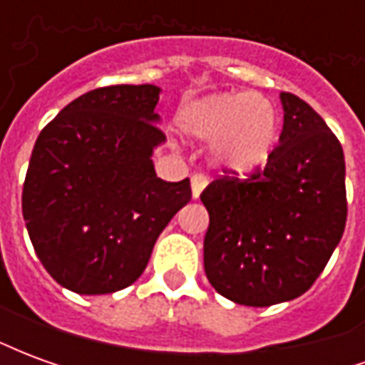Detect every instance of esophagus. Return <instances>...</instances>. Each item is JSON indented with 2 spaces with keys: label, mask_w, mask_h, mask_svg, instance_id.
<instances>
[{
  "label": "esophagus",
  "mask_w": 365,
  "mask_h": 365,
  "mask_svg": "<svg viewBox=\"0 0 365 365\" xmlns=\"http://www.w3.org/2000/svg\"><path fill=\"white\" fill-rule=\"evenodd\" d=\"M207 185V175L203 174H193L191 175V193H193V197L197 199L201 195V191L205 190Z\"/></svg>",
  "instance_id": "34e87169"
}]
</instances>
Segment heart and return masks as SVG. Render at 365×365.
<instances>
[{"mask_svg":"<svg viewBox=\"0 0 365 365\" xmlns=\"http://www.w3.org/2000/svg\"><path fill=\"white\" fill-rule=\"evenodd\" d=\"M185 136L212 140L222 166L250 172L269 158L277 135V115L266 97L256 93H215L185 103L178 113Z\"/></svg>","mask_w":365,"mask_h":365,"instance_id":"1","label":"heart"}]
</instances>
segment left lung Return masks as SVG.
Segmentation results:
<instances>
[{
	"label": "left lung",
	"mask_w": 365,
	"mask_h": 365,
	"mask_svg": "<svg viewBox=\"0 0 365 365\" xmlns=\"http://www.w3.org/2000/svg\"><path fill=\"white\" fill-rule=\"evenodd\" d=\"M283 130L266 166L207 185L203 264L209 283L238 305L303 295L346 227L344 152L319 113L282 91Z\"/></svg>",
	"instance_id": "8db88e82"
}]
</instances>
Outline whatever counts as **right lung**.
<instances>
[{
  "instance_id": "1",
  "label": "right lung",
  "mask_w": 365,
  "mask_h": 365,
  "mask_svg": "<svg viewBox=\"0 0 365 365\" xmlns=\"http://www.w3.org/2000/svg\"><path fill=\"white\" fill-rule=\"evenodd\" d=\"M160 88L107 86L68 103L41 130L23 183V217L44 269L80 295L136 282L160 232L191 199L164 182L152 152L166 140Z\"/></svg>"
}]
</instances>
